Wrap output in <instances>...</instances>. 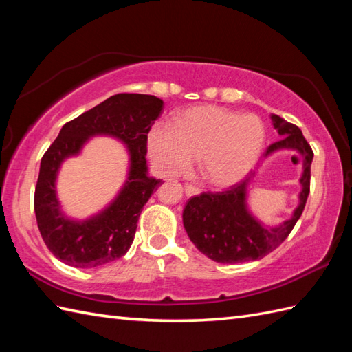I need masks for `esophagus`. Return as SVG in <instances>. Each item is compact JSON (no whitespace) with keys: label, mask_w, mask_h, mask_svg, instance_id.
<instances>
[{"label":"esophagus","mask_w":352,"mask_h":352,"mask_svg":"<svg viewBox=\"0 0 352 352\" xmlns=\"http://www.w3.org/2000/svg\"><path fill=\"white\" fill-rule=\"evenodd\" d=\"M200 192V188H197V186H194V185H191V184H186L185 185V194L188 197H191V196H197V194Z\"/></svg>","instance_id":"esophagus-1"}]
</instances>
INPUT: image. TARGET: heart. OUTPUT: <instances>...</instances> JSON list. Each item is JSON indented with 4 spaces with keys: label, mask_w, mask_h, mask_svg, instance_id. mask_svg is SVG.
<instances>
[{
    "label": "heart",
    "mask_w": 352,
    "mask_h": 352,
    "mask_svg": "<svg viewBox=\"0 0 352 352\" xmlns=\"http://www.w3.org/2000/svg\"><path fill=\"white\" fill-rule=\"evenodd\" d=\"M263 143L265 128L256 116L201 105L179 114L175 126L155 124L147 137V152L164 176L181 175L194 158H200L205 181L224 188L250 173Z\"/></svg>",
    "instance_id": "heart-1"
}]
</instances>
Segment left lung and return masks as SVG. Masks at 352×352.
Masks as SVG:
<instances>
[{"instance_id": "left-lung-1", "label": "left lung", "mask_w": 352, "mask_h": 352, "mask_svg": "<svg viewBox=\"0 0 352 352\" xmlns=\"http://www.w3.org/2000/svg\"><path fill=\"white\" fill-rule=\"evenodd\" d=\"M271 120L278 135L283 138L272 143L265 156L282 149H292L302 156L300 205L289 220L278 228L268 229L248 212L247 191L252 182L250 177L232 185L228 191L201 192L200 196L191 197L184 209V228L192 244L215 262L241 263L262 259L289 236L306 206L310 192L314 151L298 126L277 114H271Z\"/></svg>"}]
</instances>
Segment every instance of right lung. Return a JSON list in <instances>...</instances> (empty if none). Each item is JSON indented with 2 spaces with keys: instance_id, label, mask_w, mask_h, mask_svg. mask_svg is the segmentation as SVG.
Listing matches in <instances>:
<instances>
[{
  "instance_id": "obj_1",
  "label": "right lung",
  "mask_w": 352,
  "mask_h": 352,
  "mask_svg": "<svg viewBox=\"0 0 352 352\" xmlns=\"http://www.w3.org/2000/svg\"><path fill=\"white\" fill-rule=\"evenodd\" d=\"M164 102L152 95L119 93L61 128L45 152L34 191L37 228L50 252L76 268H96L126 254L143 206L161 179L147 175V134ZM110 135L126 144L130 173L124 188L102 213L75 222L60 212L55 179L60 162L79 153L90 136Z\"/></svg>"
}]
</instances>
